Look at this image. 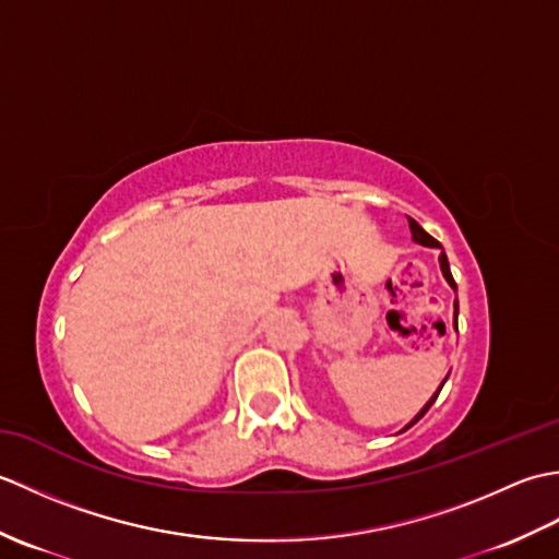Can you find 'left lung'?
<instances>
[{
  "label": "left lung",
  "mask_w": 559,
  "mask_h": 559,
  "mask_svg": "<svg viewBox=\"0 0 559 559\" xmlns=\"http://www.w3.org/2000/svg\"><path fill=\"white\" fill-rule=\"evenodd\" d=\"M408 228H411V233H413V240L415 242H418V245H423V247H437V249H442V245H439L437 240H435V237L432 235H427L423 228H420V225L418 223H415L413 218H408ZM439 269H442V273H444V278H447V283H449V286L451 288H454L456 290V283H454V276H451V271H449V259H447V254L442 252V254H439ZM456 319H459V300H454V329L459 331V322H456ZM444 382H447V379H444ZM444 382L442 384H439V389L435 391V396L430 399V401H427L425 403V406H423V411L418 413V415H415V418L406 425V430H408V427H413L415 423H418L420 418H423V415L427 413V411H430V406H432V403L437 401V396H439V391H442V386H444Z\"/></svg>",
  "instance_id": "obj_1"
}]
</instances>
